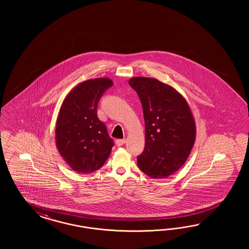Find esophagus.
Wrapping results in <instances>:
<instances>
[{
	"label": "esophagus",
	"instance_id": "1",
	"mask_svg": "<svg viewBox=\"0 0 249 249\" xmlns=\"http://www.w3.org/2000/svg\"><path fill=\"white\" fill-rule=\"evenodd\" d=\"M125 142H126V140H125V139H123V140H117V141H116V144H117L118 146H122Z\"/></svg>",
	"mask_w": 249,
	"mask_h": 249
}]
</instances>
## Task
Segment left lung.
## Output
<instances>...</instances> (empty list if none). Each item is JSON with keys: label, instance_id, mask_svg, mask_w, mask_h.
Segmentation results:
<instances>
[{"label": "left lung", "instance_id": "8db88e82", "mask_svg": "<svg viewBox=\"0 0 249 249\" xmlns=\"http://www.w3.org/2000/svg\"><path fill=\"white\" fill-rule=\"evenodd\" d=\"M141 99L145 121V148L138 166L151 178L176 173L188 159L196 142V121L186 99L156 78L128 80Z\"/></svg>", "mask_w": 249, "mask_h": 249}]
</instances>
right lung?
I'll return each mask as SVG.
<instances>
[{"label":"right lung","mask_w":249,"mask_h":249,"mask_svg":"<svg viewBox=\"0 0 249 249\" xmlns=\"http://www.w3.org/2000/svg\"><path fill=\"white\" fill-rule=\"evenodd\" d=\"M113 85L108 77L78 84L64 99L55 125V145L61 157L74 172L89 174L108 158L113 140L98 120L99 98Z\"/></svg>","instance_id":"obj_1"}]
</instances>
